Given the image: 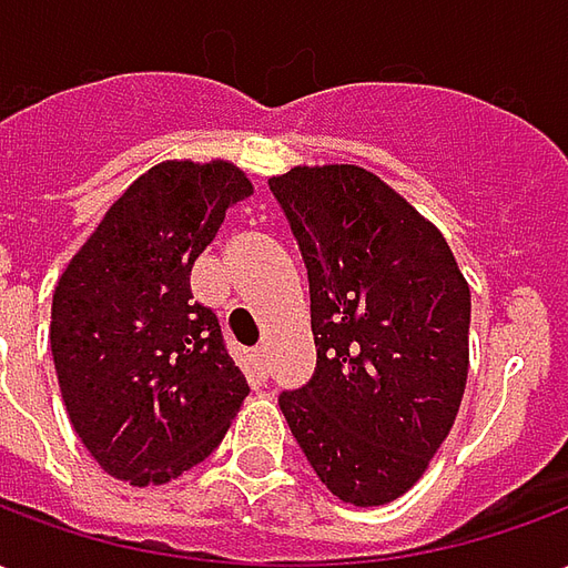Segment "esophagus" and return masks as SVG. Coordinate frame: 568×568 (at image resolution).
<instances>
[{
    "instance_id": "1",
    "label": "esophagus",
    "mask_w": 568,
    "mask_h": 568,
    "mask_svg": "<svg viewBox=\"0 0 568 568\" xmlns=\"http://www.w3.org/2000/svg\"><path fill=\"white\" fill-rule=\"evenodd\" d=\"M252 368L258 371L261 377L267 374V346H255L252 349Z\"/></svg>"
}]
</instances>
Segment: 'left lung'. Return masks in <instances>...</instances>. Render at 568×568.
Returning <instances> with one entry per match:
<instances>
[{"instance_id":"8db88e82","label":"left lung","mask_w":568,"mask_h":568,"mask_svg":"<svg viewBox=\"0 0 568 568\" xmlns=\"http://www.w3.org/2000/svg\"><path fill=\"white\" fill-rule=\"evenodd\" d=\"M310 280L316 371L280 395L337 499L386 505L417 484L459 414L471 292L447 240L353 163L273 175Z\"/></svg>"}]
</instances>
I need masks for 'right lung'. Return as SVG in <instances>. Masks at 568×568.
Returning a JSON list of instances; mask_svg holds the SVG:
<instances>
[{
	"label": "right lung",
	"instance_id": "1",
	"mask_svg": "<svg viewBox=\"0 0 568 568\" xmlns=\"http://www.w3.org/2000/svg\"><path fill=\"white\" fill-rule=\"evenodd\" d=\"M252 194L227 161L151 166L60 276L51 353L63 405L103 471L133 487L203 463L248 395L191 267Z\"/></svg>",
	"mask_w": 568,
	"mask_h": 568
}]
</instances>
